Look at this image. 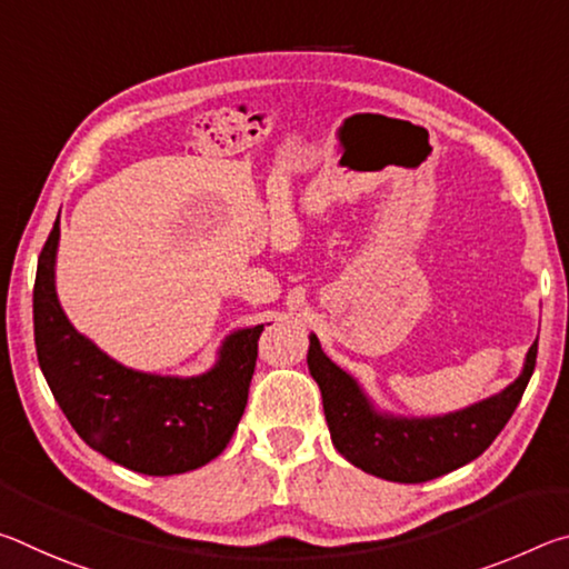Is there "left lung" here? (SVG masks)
Here are the masks:
<instances>
[{
  "mask_svg": "<svg viewBox=\"0 0 569 569\" xmlns=\"http://www.w3.org/2000/svg\"><path fill=\"white\" fill-rule=\"evenodd\" d=\"M535 363L537 341L527 353L525 371L502 393L449 417L409 421L373 411L349 373L321 351L316 336L308 349V369L321 389L333 447L359 469L401 485L437 479L477 459L515 413Z\"/></svg>",
  "mask_w": 569,
  "mask_h": 569,
  "instance_id": "1",
  "label": "left lung"
}]
</instances>
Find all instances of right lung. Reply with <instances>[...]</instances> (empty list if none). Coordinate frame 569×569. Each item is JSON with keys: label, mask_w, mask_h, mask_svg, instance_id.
Segmentation results:
<instances>
[{"label": "right lung", "mask_w": 569, "mask_h": 569, "mask_svg": "<svg viewBox=\"0 0 569 569\" xmlns=\"http://www.w3.org/2000/svg\"><path fill=\"white\" fill-rule=\"evenodd\" d=\"M52 226L34 278L37 361L67 421L88 445L140 475L168 477L216 459L243 417L263 326L230 336L196 379L124 369L77 333L57 303Z\"/></svg>", "instance_id": "obj_1"}]
</instances>
